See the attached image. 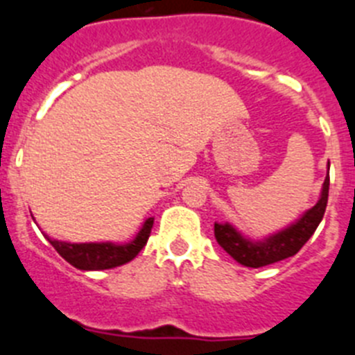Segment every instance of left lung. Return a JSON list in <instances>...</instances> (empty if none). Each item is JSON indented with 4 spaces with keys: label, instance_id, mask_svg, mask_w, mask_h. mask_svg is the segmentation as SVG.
Returning a JSON list of instances; mask_svg holds the SVG:
<instances>
[{
    "label": "left lung",
    "instance_id": "obj_1",
    "mask_svg": "<svg viewBox=\"0 0 355 355\" xmlns=\"http://www.w3.org/2000/svg\"><path fill=\"white\" fill-rule=\"evenodd\" d=\"M327 199L329 174L324 181V187H322L318 202L311 209H307L299 220L288 225L283 231L270 234L265 240L256 241L243 236L240 231H236L233 225L225 222V224H215V238L218 245L243 266L259 268V266L283 261V259L291 258L299 252L304 243L313 236V233L324 218Z\"/></svg>",
    "mask_w": 355,
    "mask_h": 355
}]
</instances>
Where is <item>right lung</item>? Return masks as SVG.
I'll list each match as a JSON object with an SVG mask.
<instances>
[{
  "instance_id": "1",
  "label": "right lung",
  "mask_w": 355,
  "mask_h": 355,
  "mask_svg": "<svg viewBox=\"0 0 355 355\" xmlns=\"http://www.w3.org/2000/svg\"><path fill=\"white\" fill-rule=\"evenodd\" d=\"M153 224H155V218L150 216L144 222L142 229L130 243H112V241H105V243H67V241L51 240V238H48V240L65 261L80 268V270H106V268H115V266H121L137 258V254L144 249V245L149 240Z\"/></svg>"
}]
</instances>
